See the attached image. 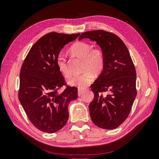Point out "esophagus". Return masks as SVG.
Here are the masks:
<instances>
[{"mask_svg":"<svg viewBox=\"0 0 159 159\" xmlns=\"http://www.w3.org/2000/svg\"><path fill=\"white\" fill-rule=\"evenodd\" d=\"M83 93H84V91H81V90H80V89L78 90V95L79 97H80V96L82 95Z\"/></svg>","mask_w":159,"mask_h":159,"instance_id":"obj_1","label":"esophagus"}]
</instances>
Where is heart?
I'll use <instances>...</instances> for the list:
<instances>
[{
    "label": "heart",
    "mask_w": 159,
    "mask_h": 159,
    "mask_svg": "<svg viewBox=\"0 0 159 159\" xmlns=\"http://www.w3.org/2000/svg\"><path fill=\"white\" fill-rule=\"evenodd\" d=\"M70 53L83 60L82 74L74 75L68 81V84L80 89H84L93 82L94 75L102 73L105 67V57L102 50L99 48H93L88 42H79L71 47ZM56 64L60 73L65 78H69L71 72L65 56L57 55Z\"/></svg>",
    "instance_id": "1"
}]
</instances>
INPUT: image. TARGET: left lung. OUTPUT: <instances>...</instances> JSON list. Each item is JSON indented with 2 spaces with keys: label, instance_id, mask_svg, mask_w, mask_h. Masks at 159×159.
Listing matches in <instances>:
<instances>
[{
  "label": "left lung",
  "instance_id": "left-lung-1",
  "mask_svg": "<svg viewBox=\"0 0 159 159\" xmlns=\"http://www.w3.org/2000/svg\"><path fill=\"white\" fill-rule=\"evenodd\" d=\"M95 41L105 57L102 73L91 85L94 98L89 105L90 117L98 127L114 129L125 121L137 95L136 71L127 46L113 33L102 30L81 34ZM103 92H107L103 96Z\"/></svg>",
  "mask_w": 159,
  "mask_h": 159
}]
</instances>
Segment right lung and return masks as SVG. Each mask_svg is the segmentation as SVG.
Listing matches in <instances>:
<instances>
[{"mask_svg": "<svg viewBox=\"0 0 159 159\" xmlns=\"http://www.w3.org/2000/svg\"><path fill=\"white\" fill-rule=\"evenodd\" d=\"M80 34L50 32L32 46L20 72L18 99L30 122L40 131L53 133L63 128L69 117L68 104L78 98V89L67 86L56 64V57L68 43Z\"/></svg>", "mask_w": 159, "mask_h": 159, "instance_id": "obj_1", "label": "right lung"}]
</instances>
